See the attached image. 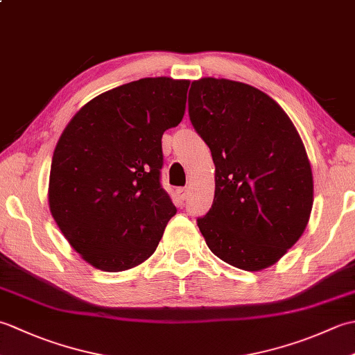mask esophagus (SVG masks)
I'll return each mask as SVG.
<instances>
[{"instance_id":"obj_1","label":"esophagus","mask_w":355,"mask_h":355,"mask_svg":"<svg viewBox=\"0 0 355 355\" xmlns=\"http://www.w3.org/2000/svg\"><path fill=\"white\" fill-rule=\"evenodd\" d=\"M177 193H178V198L180 200L186 201L187 197H189V189H187V187H180V189L177 191Z\"/></svg>"}]
</instances>
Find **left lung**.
<instances>
[{
	"mask_svg": "<svg viewBox=\"0 0 355 355\" xmlns=\"http://www.w3.org/2000/svg\"><path fill=\"white\" fill-rule=\"evenodd\" d=\"M189 117L215 163L214 205L197 224L214 254L259 271L297 243L313 209V172L286 112L243 82L202 78Z\"/></svg>",
	"mask_w": 355,
	"mask_h": 355,
	"instance_id": "obj_1",
	"label": "left lung"
}]
</instances>
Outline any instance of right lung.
<instances>
[{
    "instance_id": "right-lung-1",
    "label": "right lung",
    "mask_w": 355,
    "mask_h": 355,
    "mask_svg": "<svg viewBox=\"0 0 355 355\" xmlns=\"http://www.w3.org/2000/svg\"><path fill=\"white\" fill-rule=\"evenodd\" d=\"M189 84L145 78L112 88L64 130L51 160L50 212L89 266H139L177 214L160 183L162 135L182 122Z\"/></svg>"
}]
</instances>
